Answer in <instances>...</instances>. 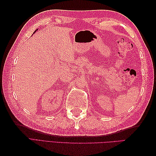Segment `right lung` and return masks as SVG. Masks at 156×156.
Returning <instances> with one entry per match:
<instances>
[{
    "instance_id": "1",
    "label": "right lung",
    "mask_w": 156,
    "mask_h": 156,
    "mask_svg": "<svg viewBox=\"0 0 156 156\" xmlns=\"http://www.w3.org/2000/svg\"><path fill=\"white\" fill-rule=\"evenodd\" d=\"M37 30H38V29H36V30H35V31H34V34H35V32H36V31H37Z\"/></svg>"
}]
</instances>
